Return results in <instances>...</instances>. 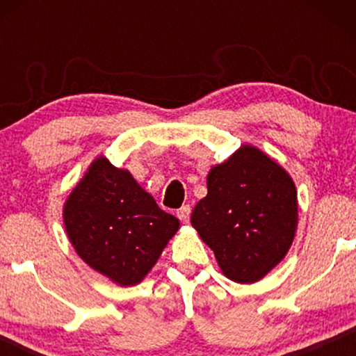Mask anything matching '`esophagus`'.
<instances>
[{
    "instance_id": "1",
    "label": "esophagus",
    "mask_w": 356,
    "mask_h": 356,
    "mask_svg": "<svg viewBox=\"0 0 356 356\" xmlns=\"http://www.w3.org/2000/svg\"><path fill=\"white\" fill-rule=\"evenodd\" d=\"M177 216H178V218L183 223H188L189 222V216H191V207H189V206L179 207L178 211H177Z\"/></svg>"
}]
</instances>
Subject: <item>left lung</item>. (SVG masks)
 <instances>
[{"mask_svg": "<svg viewBox=\"0 0 356 356\" xmlns=\"http://www.w3.org/2000/svg\"><path fill=\"white\" fill-rule=\"evenodd\" d=\"M191 225L227 279L254 284L293 243L298 227L293 178L261 149L243 144L209 170L207 196L194 207Z\"/></svg>", "mask_w": 356, "mask_h": 356, "instance_id": "1", "label": "left lung"}]
</instances>
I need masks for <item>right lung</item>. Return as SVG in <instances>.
<instances>
[{
  "label": "right lung",
  "mask_w": 356,
  "mask_h": 356,
  "mask_svg": "<svg viewBox=\"0 0 356 356\" xmlns=\"http://www.w3.org/2000/svg\"><path fill=\"white\" fill-rule=\"evenodd\" d=\"M63 222L77 256L120 286L140 284L179 228L128 170L104 155L72 188Z\"/></svg>",
  "instance_id": "right-lung-1"
}]
</instances>
